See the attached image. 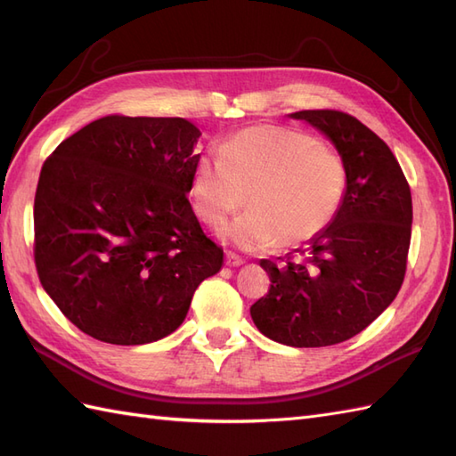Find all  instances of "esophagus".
<instances>
[{
  "mask_svg": "<svg viewBox=\"0 0 456 456\" xmlns=\"http://www.w3.org/2000/svg\"><path fill=\"white\" fill-rule=\"evenodd\" d=\"M243 263H245V258L235 255V253H231V250L225 255V265L227 266H240Z\"/></svg>",
  "mask_w": 456,
  "mask_h": 456,
  "instance_id": "34e87169",
  "label": "esophagus"
}]
</instances>
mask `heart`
I'll list each match as a JSON object with an SVG mask.
<instances>
[{"mask_svg": "<svg viewBox=\"0 0 456 456\" xmlns=\"http://www.w3.org/2000/svg\"><path fill=\"white\" fill-rule=\"evenodd\" d=\"M346 186V162L335 149L305 131L255 125L200 160L190 193L209 225L243 208L248 193L250 209L223 227L221 237L260 250L322 235L341 209Z\"/></svg>", "mask_w": 456, "mask_h": 456, "instance_id": "heart-1", "label": "heart"}]
</instances>
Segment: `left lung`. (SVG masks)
Listing matches in <instances>:
<instances>
[{
    "label": "left lung",
    "instance_id": "1",
    "mask_svg": "<svg viewBox=\"0 0 456 456\" xmlns=\"http://www.w3.org/2000/svg\"><path fill=\"white\" fill-rule=\"evenodd\" d=\"M323 131L346 162L343 206L322 235L284 265L260 260L268 294L250 305L258 331L289 346H329L361 333L403 284L411 191L374 131L338 110L292 113Z\"/></svg>",
    "mask_w": 456,
    "mask_h": 456
}]
</instances>
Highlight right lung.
<instances>
[{"instance_id":"add662e5","label":"right lung","mask_w":456,"mask_h":456,"mask_svg":"<svg viewBox=\"0 0 456 456\" xmlns=\"http://www.w3.org/2000/svg\"><path fill=\"white\" fill-rule=\"evenodd\" d=\"M200 129L182 118L105 115L64 139L35 193V266L66 319L98 341L144 345L182 325L219 273L188 191Z\"/></svg>"}]
</instances>
